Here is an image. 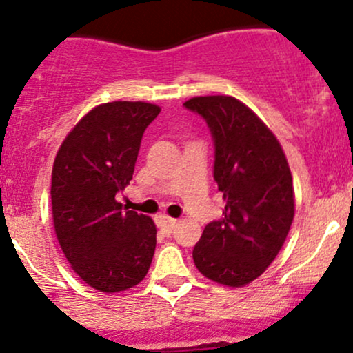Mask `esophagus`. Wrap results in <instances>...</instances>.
<instances>
[{"label": "esophagus", "mask_w": 353, "mask_h": 353, "mask_svg": "<svg viewBox=\"0 0 353 353\" xmlns=\"http://www.w3.org/2000/svg\"><path fill=\"white\" fill-rule=\"evenodd\" d=\"M177 219L174 218H169V216H161L159 218V226H161L162 231H165V233H170V231L174 230V226H176Z\"/></svg>", "instance_id": "1"}]
</instances>
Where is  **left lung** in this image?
I'll list each match as a JSON object with an SVG mask.
<instances>
[{
    "label": "left lung",
    "mask_w": 353,
    "mask_h": 353,
    "mask_svg": "<svg viewBox=\"0 0 353 353\" xmlns=\"http://www.w3.org/2000/svg\"><path fill=\"white\" fill-rule=\"evenodd\" d=\"M206 120L214 142V181L223 218L204 228L192 250L196 268L216 283L245 286L280 253L295 196L280 142L251 108L234 97H194L184 103Z\"/></svg>",
    "instance_id": "1"
}]
</instances>
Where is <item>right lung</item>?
Segmentation results:
<instances>
[{"label": "right lung", "instance_id": "obj_1", "mask_svg": "<svg viewBox=\"0 0 353 353\" xmlns=\"http://www.w3.org/2000/svg\"><path fill=\"white\" fill-rule=\"evenodd\" d=\"M161 108L102 103L67 135L52 172L53 226L73 271L92 288L117 293L141 283L156 251V224L123 211L115 196L130 183L142 135Z\"/></svg>", "mask_w": 353, "mask_h": 353}]
</instances>
